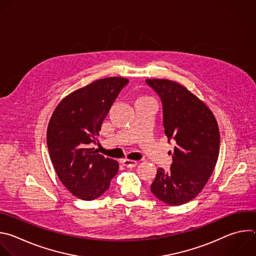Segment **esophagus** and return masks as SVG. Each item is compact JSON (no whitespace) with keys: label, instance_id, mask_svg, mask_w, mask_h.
<instances>
[{"label":"esophagus","instance_id":"obj_1","mask_svg":"<svg viewBox=\"0 0 256 256\" xmlns=\"http://www.w3.org/2000/svg\"><path fill=\"white\" fill-rule=\"evenodd\" d=\"M122 164L128 167V168H132V167H136V164H138V161L136 160H130V159H124L122 160Z\"/></svg>","mask_w":256,"mask_h":256}]
</instances>
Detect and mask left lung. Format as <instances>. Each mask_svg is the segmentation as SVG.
Segmentation results:
<instances>
[{
    "mask_svg": "<svg viewBox=\"0 0 256 256\" xmlns=\"http://www.w3.org/2000/svg\"><path fill=\"white\" fill-rule=\"evenodd\" d=\"M146 82L161 97L165 134L176 142L170 171L157 170L151 192L167 204H184L202 190L214 169L220 151L218 122L206 104L181 84Z\"/></svg>",
    "mask_w": 256,
    "mask_h": 256,
    "instance_id": "obj_1",
    "label": "left lung"
}]
</instances>
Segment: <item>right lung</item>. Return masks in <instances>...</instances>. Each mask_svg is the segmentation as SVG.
Listing matches in <instances>:
<instances>
[{
	"mask_svg": "<svg viewBox=\"0 0 256 256\" xmlns=\"http://www.w3.org/2000/svg\"><path fill=\"white\" fill-rule=\"evenodd\" d=\"M128 83L109 77L66 95L50 120L46 142L58 177L76 198L93 200L103 194L118 172V162L90 148L109 109Z\"/></svg>",
	"mask_w": 256,
	"mask_h": 256,
	"instance_id": "obj_1",
	"label": "right lung"
}]
</instances>
